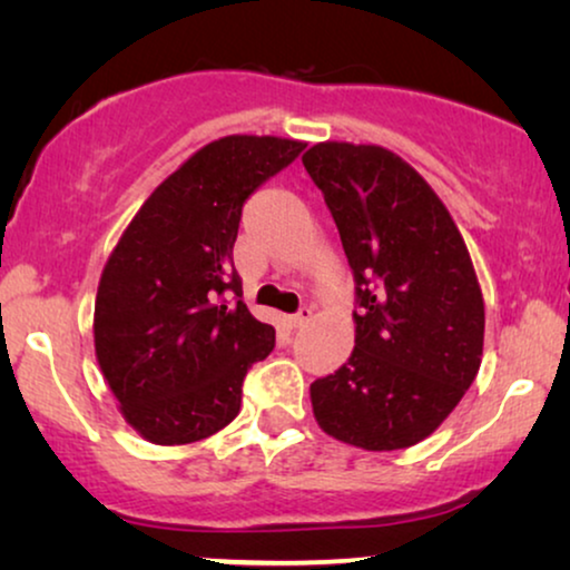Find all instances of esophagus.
<instances>
[{"mask_svg":"<svg viewBox=\"0 0 570 570\" xmlns=\"http://www.w3.org/2000/svg\"><path fill=\"white\" fill-rule=\"evenodd\" d=\"M311 316H314V311H311V308H301L298 314L291 316V324L295 326V330H298V326H306V324L311 322Z\"/></svg>","mask_w":570,"mask_h":570,"instance_id":"1","label":"esophagus"}]
</instances>
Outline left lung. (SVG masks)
Returning <instances> with one entry per match:
<instances>
[{
  "label": "left lung",
  "mask_w": 570,
  "mask_h": 570,
  "mask_svg": "<svg viewBox=\"0 0 570 570\" xmlns=\"http://www.w3.org/2000/svg\"><path fill=\"white\" fill-rule=\"evenodd\" d=\"M303 166L337 223L361 306L353 355L311 384L316 423L365 451L415 446L480 371L485 303L470 252L431 184L386 147L318 142Z\"/></svg>",
  "instance_id": "left-lung-1"
}]
</instances>
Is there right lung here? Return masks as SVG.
Segmentation results:
<instances>
[{"instance_id": "add662e5", "label": "right lung", "mask_w": 570, "mask_h": 570, "mask_svg": "<svg viewBox=\"0 0 570 570\" xmlns=\"http://www.w3.org/2000/svg\"><path fill=\"white\" fill-rule=\"evenodd\" d=\"M303 147L256 135L205 145L145 199L108 256L92 316L96 357L145 441L181 446L228 425L246 371L275 347V326L240 301L233 244L248 194Z\"/></svg>"}]
</instances>
